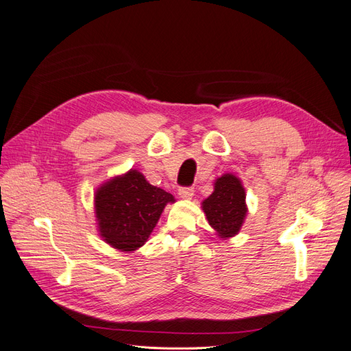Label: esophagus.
I'll return each instance as SVG.
<instances>
[{"instance_id": "34e87169", "label": "esophagus", "mask_w": 351, "mask_h": 351, "mask_svg": "<svg viewBox=\"0 0 351 351\" xmlns=\"http://www.w3.org/2000/svg\"><path fill=\"white\" fill-rule=\"evenodd\" d=\"M178 194H179L180 198L189 199V198H192V195H194V188H192V186H182V188H179Z\"/></svg>"}]
</instances>
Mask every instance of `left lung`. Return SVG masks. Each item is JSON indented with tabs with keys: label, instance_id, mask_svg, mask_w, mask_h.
Listing matches in <instances>:
<instances>
[{
	"label": "left lung",
	"instance_id": "1",
	"mask_svg": "<svg viewBox=\"0 0 351 351\" xmlns=\"http://www.w3.org/2000/svg\"><path fill=\"white\" fill-rule=\"evenodd\" d=\"M245 189L241 180L228 173L214 184V192L202 202L211 228L221 237H232L241 230L245 216Z\"/></svg>",
	"mask_w": 351,
	"mask_h": 351
}]
</instances>
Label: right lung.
Here are the masks:
<instances>
[{
  "instance_id": "right-lung-1",
  "label": "right lung",
  "mask_w": 351,
  "mask_h": 351,
  "mask_svg": "<svg viewBox=\"0 0 351 351\" xmlns=\"http://www.w3.org/2000/svg\"><path fill=\"white\" fill-rule=\"evenodd\" d=\"M167 202H175L172 194L150 185L140 172L131 169L96 192L100 236L119 251L138 250L149 239Z\"/></svg>"
}]
</instances>
